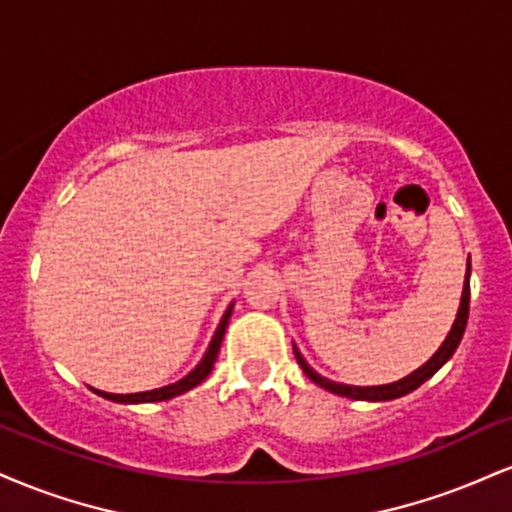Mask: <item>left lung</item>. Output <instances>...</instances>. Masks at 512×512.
Segmentation results:
<instances>
[{
  "mask_svg": "<svg viewBox=\"0 0 512 512\" xmlns=\"http://www.w3.org/2000/svg\"><path fill=\"white\" fill-rule=\"evenodd\" d=\"M467 315H470V262H467L463 300H460V310H458V317H455L451 334H448L446 341H443V346L436 350V355L432 357V360H429L427 365H422L420 369H417V372H412L410 377L400 379V381H396V384H386V386H346V384H334V381L319 377L315 369L307 367V362L303 360V355L298 353V348H293L295 350V360H298V365L303 367L307 379H312L317 386H322V389H326V391L336 393V396L353 398V400H393V398L405 396V393L415 391L417 386H422L424 381H427L429 377H434V374L439 372L443 362H446L448 357L455 353L460 338H463V334H465Z\"/></svg>",
  "mask_w": 512,
  "mask_h": 512,
  "instance_id": "1",
  "label": "left lung"
}]
</instances>
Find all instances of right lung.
Listing matches in <instances>:
<instances>
[{"instance_id": "right-lung-1", "label": "right lung", "mask_w": 512, "mask_h": 512, "mask_svg": "<svg viewBox=\"0 0 512 512\" xmlns=\"http://www.w3.org/2000/svg\"><path fill=\"white\" fill-rule=\"evenodd\" d=\"M231 310L224 312V317H221V324L217 329V334H214L212 343H209L205 357H202V362L197 365L193 372L188 374V377H183L181 381H176V384H169L164 386V389H155V391H143V393H104V391H95L97 396L107 398V400H114V403H159V400H169L174 396H181V393H186L193 389V386L200 384V381H205L209 377V372H212L214 362H217V355H219V348H221V338H224V331L226 326H229V317H231Z\"/></svg>"}]
</instances>
